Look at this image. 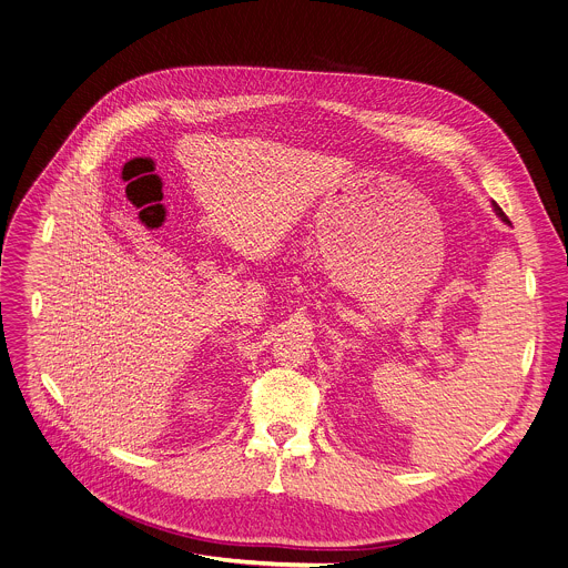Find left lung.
I'll use <instances>...</instances> for the list:
<instances>
[{"label":"left lung","instance_id":"1","mask_svg":"<svg viewBox=\"0 0 568 568\" xmlns=\"http://www.w3.org/2000/svg\"><path fill=\"white\" fill-rule=\"evenodd\" d=\"M495 211H497V215H499V217H501V220H504V222H508V215H506V213H504V209H501V206H499V204H497V202H495Z\"/></svg>","mask_w":568,"mask_h":568}]
</instances>
